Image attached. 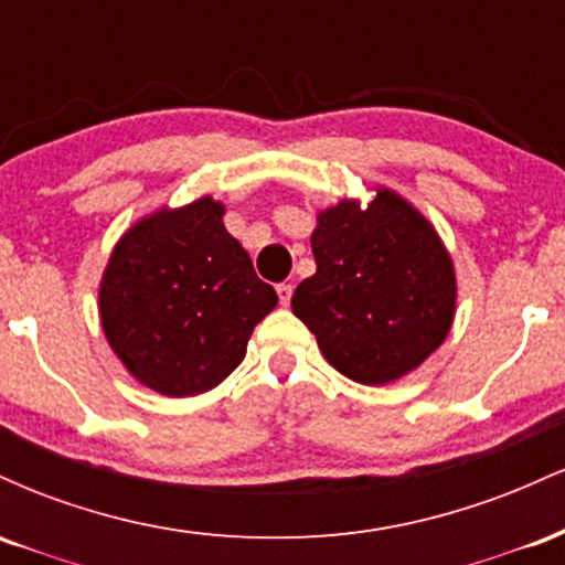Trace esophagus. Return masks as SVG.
Wrapping results in <instances>:
<instances>
[{"label":"esophagus","instance_id":"obj_1","mask_svg":"<svg viewBox=\"0 0 565 565\" xmlns=\"http://www.w3.org/2000/svg\"><path fill=\"white\" fill-rule=\"evenodd\" d=\"M276 291H278V300H281L284 308H287L289 300H291V291H295V287H291V284L284 281V284H278Z\"/></svg>","mask_w":565,"mask_h":565}]
</instances>
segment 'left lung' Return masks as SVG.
I'll list each match as a JSON object with an SVG mask.
<instances>
[{
  "label": "left lung",
  "mask_w": 565,
  "mask_h": 565,
  "mask_svg": "<svg viewBox=\"0 0 565 565\" xmlns=\"http://www.w3.org/2000/svg\"><path fill=\"white\" fill-rule=\"evenodd\" d=\"M316 223V274L295 289V316L348 380L387 385L414 372L446 340L457 308L436 228L387 188L366 206L342 199Z\"/></svg>",
  "instance_id": "obj_1"
}]
</instances>
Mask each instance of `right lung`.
Instances as JSON below:
<instances>
[{
    "label": "right lung",
    "mask_w": 565,
    "mask_h": 565,
    "mask_svg": "<svg viewBox=\"0 0 565 565\" xmlns=\"http://www.w3.org/2000/svg\"><path fill=\"white\" fill-rule=\"evenodd\" d=\"M223 215L212 196L164 206L119 238L103 270L108 345L140 385L170 398L217 387L278 302Z\"/></svg>",
    "instance_id": "right-lung-1"
}]
</instances>
